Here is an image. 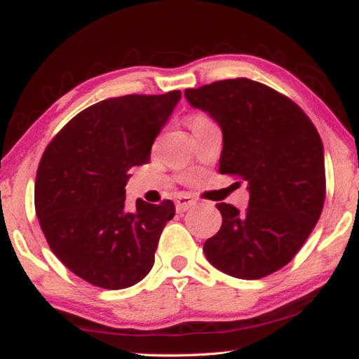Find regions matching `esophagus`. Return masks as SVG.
<instances>
[{"label": "esophagus", "mask_w": 359, "mask_h": 359, "mask_svg": "<svg viewBox=\"0 0 359 359\" xmlns=\"http://www.w3.org/2000/svg\"><path fill=\"white\" fill-rule=\"evenodd\" d=\"M196 204V201L191 196H188V194H180V196H177V199H175V209H177L179 214H182V212H187L190 208H193V205Z\"/></svg>", "instance_id": "obj_1"}]
</instances>
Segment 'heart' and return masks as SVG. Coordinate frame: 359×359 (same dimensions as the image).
<instances>
[{"mask_svg": "<svg viewBox=\"0 0 359 359\" xmlns=\"http://www.w3.org/2000/svg\"><path fill=\"white\" fill-rule=\"evenodd\" d=\"M208 118L203 117V115H198V117H193L191 118V123H208Z\"/></svg>", "mask_w": 359, "mask_h": 359, "instance_id": "b5f03b06", "label": "heart"}]
</instances>
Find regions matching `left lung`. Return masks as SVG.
<instances>
[{"instance_id": "8db88e82", "label": "left lung", "mask_w": 359, "mask_h": 359, "mask_svg": "<svg viewBox=\"0 0 359 359\" xmlns=\"http://www.w3.org/2000/svg\"><path fill=\"white\" fill-rule=\"evenodd\" d=\"M190 106L220 126V172L247 180L245 210L220 203L223 223L203 247L209 263L255 280L293 259L325 203V149L311 118L287 96L250 79L185 90Z\"/></svg>"}]
</instances>
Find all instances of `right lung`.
<instances>
[{
	"instance_id": "add662e5",
	"label": "right lung",
	"mask_w": 359,
	"mask_h": 359,
	"mask_svg": "<svg viewBox=\"0 0 359 359\" xmlns=\"http://www.w3.org/2000/svg\"><path fill=\"white\" fill-rule=\"evenodd\" d=\"M182 98L126 95L77 114L47 145L34 185L42 233L57 258L77 277L107 290L141 282L155 263L161 231L175 215L172 201L136 209L125 204L133 166L150 150Z\"/></svg>"
}]
</instances>
